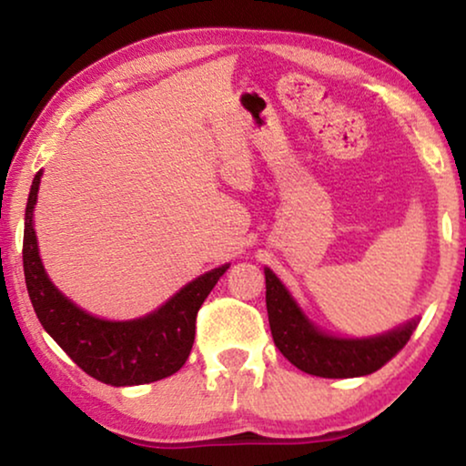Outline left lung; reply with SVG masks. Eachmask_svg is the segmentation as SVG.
Segmentation results:
<instances>
[{
	"label": "left lung",
	"instance_id": "left-lung-1",
	"mask_svg": "<svg viewBox=\"0 0 466 466\" xmlns=\"http://www.w3.org/2000/svg\"><path fill=\"white\" fill-rule=\"evenodd\" d=\"M265 301L273 341L292 365L318 378H360L384 367L410 341L420 316L369 337L329 333L305 314L286 284L265 267Z\"/></svg>",
	"mask_w": 466,
	"mask_h": 466
}]
</instances>
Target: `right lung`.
Returning <instances> with one entry per match:
<instances>
[{
  "label": "right lung",
  "instance_id": "obj_1",
  "mask_svg": "<svg viewBox=\"0 0 466 466\" xmlns=\"http://www.w3.org/2000/svg\"><path fill=\"white\" fill-rule=\"evenodd\" d=\"M42 169L25 208L23 269L35 316L44 330L91 378L110 386H139L169 378L187 362L195 341L197 311L228 269L225 263L182 286L150 314L131 320H106L63 295L44 269L34 227Z\"/></svg>",
  "mask_w": 466,
  "mask_h": 466
}]
</instances>
